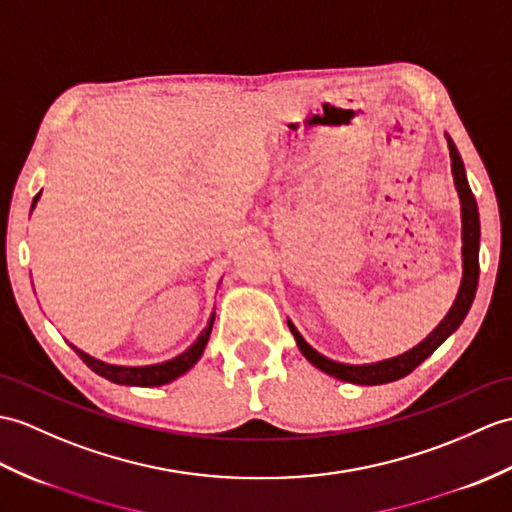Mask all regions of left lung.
<instances>
[{
    "label": "left lung",
    "instance_id": "8db88e82",
    "mask_svg": "<svg viewBox=\"0 0 512 512\" xmlns=\"http://www.w3.org/2000/svg\"><path fill=\"white\" fill-rule=\"evenodd\" d=\"M447 144H449V157H451V174H454V183H456L458 196H460V211H462V283H460V290H458L454 305H451L449 314L441 320V325H438L430 336H427L421 344H417L414 349H410L408 353L397 355V358H392V360L362 364V366L334 362V360L325 358V355H320L316 349H312L310 344L303 340V336L288 320L290 331L294 334V340H296V344H299L301 353L316 368L325 371L327 375L338 377V379H342V382H351V384H360V386H377V384L395 382V379L410 375L423 360L430 358V355L460 327L462 320H465L469 307L475 299V290H478V277H480V259H478L480 216H478V202H475V196L469 187L465 165H462L458 148L454 146V141H451L449 137H447Z\"/></svg>",
    "mask_w": 512,
    "mask_h": 512
}]
</instances>
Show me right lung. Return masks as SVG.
<instances>
[{"label":"right lung","mask_w":512,"mask_h":512,"mask_svg":"<svg viewBox=\"0 0 512 512\" xmlns=\"http://www.w3.org/2000/svg\"><path fill=\"white\" fill-rule=\"evenodd\" d=\"M39 196H41V192L34 196L32 207H34V202L39 200ZM213 318H216V314H211L209 325L202 329V334L198 336V340L192 344V347H189L185 353L176 355L174 360L161 362V364H152V366H115V364H106V362L95 360V358H91V355L82 353L76 347H74V351L80 355V360L85 362L93 373H98L100 377L109 379V382H113V384H124V386H161V384L172 382V379H176L178 375L187 373L189 368H192L198 362V358L202 355V351H205L207 340L211 336Z\"/></svg>","instance_id":"add662e5"}]
</instances>
